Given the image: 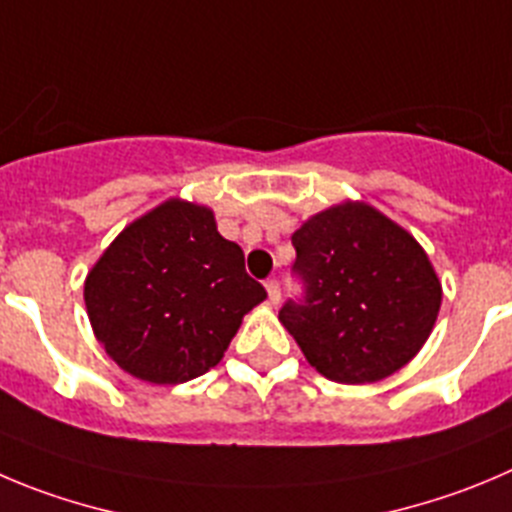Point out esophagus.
Returning <instances> with one entry per match:
<instances>
[{"label":"esophagus","instance_id":"obj_1","mask_svg":"<svg viewBox=\"0 0 512 512\" xmlns=\"http://www.w3.org/2000/svg\"><path fill=\"white\" fill-rule=\"evenodd\" d=\"M265 288H267V298H270V303H278L280 295H283V290H280L278 280H267Z\"/></svg>","mask_w":512,"mask_h":512}]
</instances>
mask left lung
Listing matches in <instances>:
<instances>
[{"mask_svg": "<svg viewBox=\"0 0 512 512\" xmlns=\"http://www.w3.org/2000/svg\"><path fill=\"white\" fill-rule=\"evenodd\" d=\"M298 298L280 321L310 366L341 384H371L417 356L442 288L412 234L369 204L315 214L293 234Z\"/></svg>", "mask_w": 512, "mask_h": 512, "instance_id": "8db88e82", "label": "left lung"}]
</instances>
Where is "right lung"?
I'll return each instance as SVG.
<instances>
[{"mask_svg": "<svg viewBox=\"0 0 512 512\" xmlns=\"http://www.w3.org/2000/svg\"><path fill=\"white\" fill-rule=\"evenodd\" d=\"M265 298L214 214L179 199L123 229L85 280V308L105 353L151 384L207 374L242 315Z\"/></svg>", "mask_w": 512, "mask_h": 512, "instance_id": "1", "label": "right lung"}]
</instances>
